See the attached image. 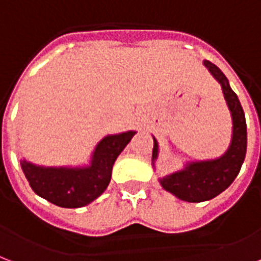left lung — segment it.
Wrapping results in <instances>:
<instances>
[{"label":"left lung","instance_id":"left-lung-1","mask_svg":"<svg viewBox=\"0 0 261 261\" xmlns=\"http://www.w3.org/2000/svg\"><path fill=\"white\" fill-rule=\"evenodd\" d=\"M204 65L222 84V91L233 117V139L227 152L222 158L191 163L185 170L161 179L162 187L167 192L189 203H201L214 199L227 189L241 170L246 153V122L241 103L236 92L230 88L223 72L213 62L204 61ZM156 156L158 143L153 139L152 161Z\"/></svg>","mask_w":261,"mask_h":261}]
</instances>
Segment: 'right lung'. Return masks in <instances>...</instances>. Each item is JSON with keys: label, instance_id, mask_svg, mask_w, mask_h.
I'll list each match as a JSON object with an SVG mask.
<instances>
[{"label": "right lung", "instance_id": "1", "mask_svg": "<svg viewBox=\"0 0 261 261\" xmlns=\"http://www.w3.org/2000/svg\"><path fill=\"white\" fill-rule=\"evenodd\" d=\"M136 132L105 137L95 149L90 167H39L21 161V169L36 195L64 208L84 207L102 195L112 178L113 165Z\"/></svg>", "mask_w": 261, "mask_h": 261}]
</instances>
